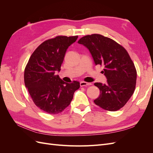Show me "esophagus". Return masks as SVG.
I'll return each mask as SVG.
<instances>
[{
  "label": "esophagus",
  "instance_id": "1",
  "mask_svg": "<svg viewBox=\"0 0 153 153\" xmlns=\"http://www.w3.org/2000/svg\"><path fill=\"white\" fill-rule=\"evenodd\" d=\"M80 85L81 87H83V86H87V85H92L91 83H88V82H81L80 83Z\"/></svg>",
  "mask_w": 153,
  "mask_h": 153
}]
</instances>
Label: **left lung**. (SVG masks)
<instances>
[{
    "mask_svg": "<svg viewBox=\"0 0 153 153\" xmlns=\"http://www.w3.org/2000/svg\"><path fill=\"white\" fill-rule=\"evenodd\" d=\"M78 43L89 50L96 65L105 68L107 80L106 84L94 83L100 91L94 103L113 112L123 107L133 95L137 80L136 69L127 51L113 39L100 34L84 36Z\"/></svg>",
    "mask_w": 153,
    "mask_h": 153,
    "instance_id": "8db88e82",
    "label": "left lung"
}]
</instances>
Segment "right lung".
<instances>
[{"label":"right lung","mask_w":153,"mask_h":153,"mask_svg":"<svg viewBox=\"0 0 153 153\" xmlns=\"http://www.w3.org/2000/svg\"><path fill=\"white\" fill-rule=\"evenodd\" d=\"M78 36H57L44 41L37 48L24 71L25 85L35 105L44 112L57 114L73 100L80 83L64 82L57 72L61 71L68 47Z\"/></svg>","instance_id":"right-lung-1"}]
</instances>
